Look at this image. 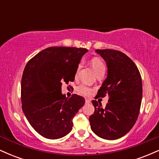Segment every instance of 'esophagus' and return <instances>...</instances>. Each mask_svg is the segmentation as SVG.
I'll return each mask as SVG.
<instances>
[{
  "mask_svg": "<svg viewBox=\"0 0 159 159\" xmlns=\"http://www.w3.org/2000/svg\"><path fill=\"white\" fill-rule=\"evenodd\" d=\"M85 102H86V104H88V103L90 102V101L89 99H86L85 100Z\"/></svg>",
  "mask_w": 159,
  "mask_h": 159,
  "instance_id": "obj_1",
  "label": "esophagus"
}]
</instances>
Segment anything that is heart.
<instances>
[{
  "instance_id": "heart-1",
  "label": "heart",
  "mask_w": 159,
  "mask_h": 159,
  "mask_svg": "<svg viewBox=\"0 0 159 159\" xmlns=\"http://www.w3.org/2000/svg\"><path fill=\"white\" fill-rule=\"evenodd\" d=\"M90 65L91 66H92V68L93 69L94 72H96V74H98V72H100L101 71L105 70V66H104L103 63L100 61L99 59H98V58H93V59L90 61ZM80 68H81V65L78 66V69H77V73H76V75L78 74V72L80 69ZM92 90H93L92 89L84 84H81L78 86L77 87L78 93L80 95H82V96H89V95L91 93V92H92Z\"/></svg>"
}]
</instances>
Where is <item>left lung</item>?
I'll return each mask as SVG.
<instances>
[{"label": "left lung", "instance_id": "obj_1", "mask_svg": "<svg viewBox=\"0 0 159 159\" xmlns=\"http://www.w3.org/2000/svg\"><path fill=\"white\" fill-rule=\"evenodd\" d=\"M107 68L106 79L98 90V97L109 96L105 108L96 100L89 118L92 131L106 140H116L134 126L141 105L142 80L135 63L126 54L112 49H97ZM99 103V102H98Z\"/></svg>", "mask_w": 159, "mask_h": 159}]
</instances>
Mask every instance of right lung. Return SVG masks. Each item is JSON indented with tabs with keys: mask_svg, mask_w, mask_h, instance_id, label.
Segmentation results:
<instances>
[{
	"mask_svg": "<svg viewBox=\"0 0 159 159\" xmlns=\"http://www.w3.org/2000/svg\"><path fill=\"white\" fill-rule=\"evenodd\" d=\"M88 50L50 47L31 58L21 78V104L25 116L40 135L59 139L72 131V119L85 99L62 94V84L74 81L81 57Z\"/></svg>",
	"mask_w": 159,
	"mask_h": 159,
	"instance_id": "right-lung-1",
	"label": "right lung"
}]
</instances>
